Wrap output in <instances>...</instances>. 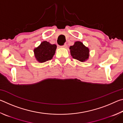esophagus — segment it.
<instances>
[{
	"label": "esophagus",
	"instance_id": "esophagus-1",
	"mask_svg": "<svg viewBox=\"0 0 123 123\" xmlns=\"http://www.w3.org/2000/svg\"><path fill=\"white\" fill-rule=\"evenodd\" d=\"M61 47H62V48H67V45L66 44H64L63 45H62V46H61Z\"/></svg>",
	"mask_w": 123,
	"mask_h": 123
}]
</instances>
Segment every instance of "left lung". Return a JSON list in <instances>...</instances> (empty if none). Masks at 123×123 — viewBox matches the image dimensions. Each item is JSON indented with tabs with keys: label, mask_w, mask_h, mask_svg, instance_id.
Wrapping results in <instances>:
<instances>
[{
	"label": "left lung",
	"mask_w": 123,
	"mask_h": 123,
	"mask_svg": "<svg viewBox=\"0 0 123 123\" xmlns=\"http://www.w3.org/2000/svg\"><path fill=\"white\" fill-rule=\"evenodd\" d=\"M70 54L74 59L81 62L85 61L88 59L89 49L83 44L81 42L77 41L70 48Z\"/></svg>",
	"instance_id": "8db88e82"
}]
</instances>
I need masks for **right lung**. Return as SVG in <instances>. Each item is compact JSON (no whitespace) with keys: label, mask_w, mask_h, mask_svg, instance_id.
Returning <instances> with one entry per match:
<instances>
[{"label":"right lung","mask_w":123,"mask_h":123,"mask_svg":"<svg viewBox=\"0 0 123 123\" xmlns=\"http://www.w3.org/2000/svg\"><path fill=\"white\" fill-rule=\"evenodd\" d=\"M56 45L43 41L40 45L34 49L35 57L39 62H44L52 59L55 54Z\"/></svg>","instance_id":"right-lung-1"}]
</instances>
